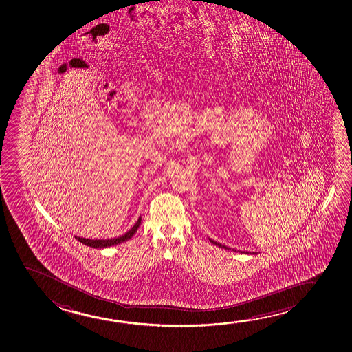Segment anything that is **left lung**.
Masks as SVG:
<instances>
[{
	"label": "left lung",
	"mask_w": 352,
	"mask_h": 352,
	"mask_svg": "<svg viewBox=\"0 0 352 352\" xmlns=\"http://www.w3.org/2000/svg\"><path fill=\"white\" fill-rule=\"evenodd\" d=\"M209 241L212 243V244H215V245H217V247L223 248V249H230L228 247H226V245H222V244H220V243H217V241H212V239H210L209 238ZM248 254H256V252H248Z\"/></svg>",
	"instance_id": "obj_1"
}]
</instances>
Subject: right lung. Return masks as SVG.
<instances>
[{
    "label": "right lung",
    "mask_w": 352,
    "mask_h": 352,
    "mask_svg": "<svg viewBox=\"0 0 352 352\" xmlns=\"http://www.w3.org/2000/svg\"><path fill=\"white\" fill-rule=\"evenodd\" d=\"M141 225V217L137 220L136 223L133 225L130 231H127L125 234L118 236V238H111V239H87V238H82V236H75V239H78L80 243H82L87 247L96 248V249H100V248L113 247V245H118L120 243L131 239L132 236L136 233L138 227Z\"/></svg>",
    "instance_id": "obj_1"
}]
</instances>
